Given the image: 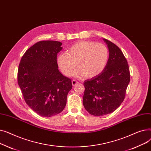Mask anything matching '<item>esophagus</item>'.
Here are the masks:
<instances>
[{"instance_id": "obj_1", "label": "esophagus", "mask_w": 151, "mask_h": 151, "mask_svg": "<svg viewBox=\"0 0 151 151\" xmlns=\"http://www.w3.org/2000/svg\"><path fill=\"white\" fill-rule=\"evenodd\" d=\"M71 83H72V85L74 86H75L76 84H78V81H76V80H72V81H71Z\"/></svg>"}]
</instances>
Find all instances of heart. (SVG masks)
I'll use <instances>...</instances> for the list:
<instances>
[{
  "label": "heart",
  "instance_id": "heart-1",
  "mask_svg": "<svg viewBox=\"0 0 151 151\" xmlns=\"http://www.w3.org/2000/svg\"><path fill=\"white\" fill-rule=\"evenodd\" d=\"M108 59V50L105 45L91 41H80L73 45L67 54H60L57 63L66 76L73 75L78 64L80 67L75 73L76 77L91 78L104 70Z\"/></svg>",
  "mask_w": 151,
  "mask_h": 151
}]
</instances>
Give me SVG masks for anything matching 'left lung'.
<instances>
[{
  "mask_svg": "<svg viewBox=\"0 0 151 151\" xmlns=\"http://www.w3.org/2000/svg\"><path fill=\"white\" fill-rule=\"evenodd\" d=\"M103 40L109 50L106 67L99 75L84 82L83 105L96 116L111 113L121 105L130 80L127 61L119 47Z\"/></svg>",
  "mask_w": 151,
  "mask_h": 151,
  "instance_id": "left-lung-1",
  "label": "left lung"
}]
</instances>
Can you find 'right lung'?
Returning a JSON list of instances; mask_svg holds the SVG:
<instances>
[{"mask_svg":"<svg viewBox=\"0 0 151 151\" xmlns=\"http://www.w3.org/2000/svg\"><path fill=\"white\" fill-rule=\"evenodd\" d=\"M60 42L41 41L29 48L21 59L18 84L27 105L38 115L51 117L65 107L72 88L71 79L58 70L57 55Z\"/></svg>","mask_w":151,"mask_h":151,"instance_id":"obj_1","label":"right lung"}]
</instances>
